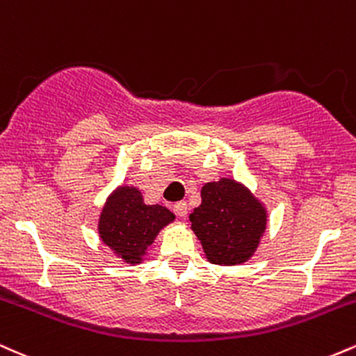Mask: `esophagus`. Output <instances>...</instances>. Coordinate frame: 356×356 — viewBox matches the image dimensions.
I'll list each match as a JSON object with an SVG mask.
<instances>
[{
  "instance_id": "esophagus-1",
  "label": "esophagus",
  "mask_w": 356,
  "mask_h": 356,
  "mask_svg": "<svg viewBox=\"0 0 356 356\" xmlns=\"http://www.w3.org/2000/svg\"><path fill=\"white\" fill-rule=\"evenodd\" d=\"M174 211H175V214L179 216V218H186L187 216V204L186 202H177V204H174Z\"/></svg>"
}]
</instances>
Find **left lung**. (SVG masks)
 Segmentation results:
<instances>
[{"mask_svg": "<svg viewBox=\"0 0 356 356\" xmlns=\"http://www.w3.org/2000/svg\"><path fill=\"white\" fill-rule=\"evenodd\" d=\"M201 197L189 220L206 259L219 266H238L251 259L266 232V206L248 186L231 177L204 184Z\"/></svg>", "mask_w": 356, "mask_h": 356, "instance_id": "left-lung-1", "label": "left lung"}]
</instances>
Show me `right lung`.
I'll return each mask as SVG.
<instances>
[{"label":"right lung","instance_id":"1","mask_svg":"<svg viewBox=\"0 0 356 356\" xmlns=\"http://www.w3.org/2000/svg\"><path fill=\"white\" fill-rule=\"evenodd\" d=\"M175 220L161 204H145L136 186H118L108 195L99 216V238L125 264H140L159 232Z\"/></svg>","mask_w":356,"mask_h":356}]
</instances>
